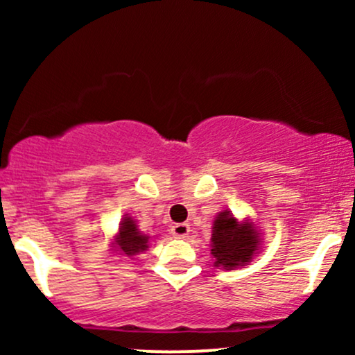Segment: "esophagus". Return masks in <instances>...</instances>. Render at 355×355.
I'll return each mask as SVG.
<instances>
[{
  "label": "esophagus",
  "mask_w": 355,
  "mask_h": 355,
  "mask_svg": "<svg viewBox=\"0 0 355 355\" xmlns=\"http://www.w3.org/2000/svg\"><path fill=\"white\" fill-rule=\"evenodd\" d=\"M190 234V227L187 223H175L172 227V235L177 239H185L189 237Z\"/></svg>",
  "instance_id": "obj_1"
}]
</instances>
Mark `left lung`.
Returning a JSON list of instances; mask_svg holds the SVG:
<instances>
[{
  "label": "left lung",
  "instance_id": "obj_1",
  "mask_svg": "<svg viewBox=\"0 0 355 355\" xmlns=\"http://www.w3.org/2000/svg\"><path fill=\"white\" fill-rule=\"evenodd\" d=\"M260 235L254 222H239L229 210H223L214 220L211 230V255L215 267L225 270L243 267L254 259L260 247Z\"/></svg>",
  "mask_w": 355,
  "mask_h": 355
}]
</instances>
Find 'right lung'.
Here are the masks:
<instances>
[{
    "label": "right lung",
    "instance_id": "obj_1",
    "mask_svg": "<svg viewBox=\"0 0 355 355\" xmlns=\"http://www.w3.org/2000/svg\"><path fill=\"white\" fill-rule=\"evenodd\" d=\"M148 235L141 234L138 230V225L130 215H125L120 222V229L115 237V248L121 255L133 257L141 254V252L148 248Z\"/></svg>",
    "mask_w": 355,
    "mask_h": 355
}]
</instances>
